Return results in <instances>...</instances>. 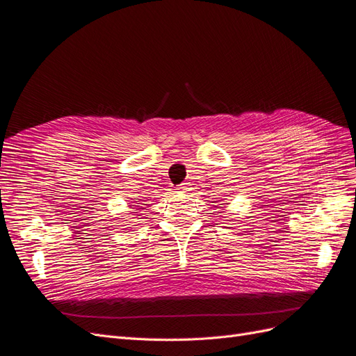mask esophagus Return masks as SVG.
Returning a JSON list of instances; mask_svg holds the SVG:
<instances>
[{
	"label": "esophagus",
	"instance_id": "obj_1",
	"mask_svg": "<svg viewBox=\"0 0 356 356\" xmlns=\"http://www.w3.org/2000/svg\"><path fill=\"white\" fill-rule=\"evenodd\" d=\"M177 190H178L179 193H187L190 188H188V184H187V182H184V184L178 186V187H177Z\"/></svg>",
	"mask_w": 356,
	"mask_h": 356
}]
</instances>
